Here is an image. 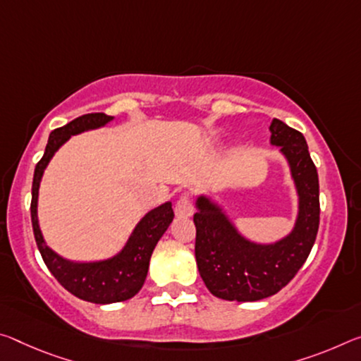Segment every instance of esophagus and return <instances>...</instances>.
I'll return each instance as SVG.
<instances>
[{"instance_id": "esophagus-1", "label": "esophagus", "mask_w": 361, "mask_h": 361, "mask_svg": "<svg viewBox=\"0 0 361 361\" xmlns=\"http://www.w3.org/2000/svg\"><path fill=\"white\" fill-rule=\"evenodd\" d=\"M192 202L191 199L188 194H183V196L176 201V205H175V215L178 216V219H188V216L192 215Z\"/></svg>"}]
</instances>
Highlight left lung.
<instances>
[{"label":"left lung","mask_w":361,"mask_h":361,"mask_svg":"<svg viewBox=\"0 0 361 361\" xmlns=\"http://www.w3.org/2000/svg\"><path fill=\"white\" fill-rule=\"evenodd\" d=\"M271 145L279 146L290 169L299 214L288 236L271 244H257L236 230L220 205L199 196L196 225V262L202 281L223 300L254 302L281 290L304 265L319 225L318 171L300 131L278 118L271 120Z\"/></svg>","instance_id":"8db88e82"}]
</instances>
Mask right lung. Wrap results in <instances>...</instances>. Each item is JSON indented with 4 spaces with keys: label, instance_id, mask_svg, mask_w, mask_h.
<instances>
[{
    "label": "right lung",
    "instance_id": "right-lung-1",
    "mask_svg": "<svg viewBox=\"0 0 361 361\" xmlns=\"http://www.w3.org/2000/svg\"><path fill=\"white\" fill-rule=\"evenodd\" d=\"M114 117L106 114H85L61 128L51 131L47 149L35 167L32 185V226L39 254H42L48 270L61 283V286L78 299L93 302V304H114L123 302L140 293L145 284V279L149 270V260L152 250L167 231L170 223L173 221V209L171 202H165L142 216L133 233L128 238L125 247L111 259L99 262H72L57 255L49 245L44 243V238L38 225L37 205L38 190L43 171L53 159L56 151L71 140V136L82 131L104 127Z\"/></svg>",
    "mask_w": 361,
    "mask_h": 361
}]
</instances>
